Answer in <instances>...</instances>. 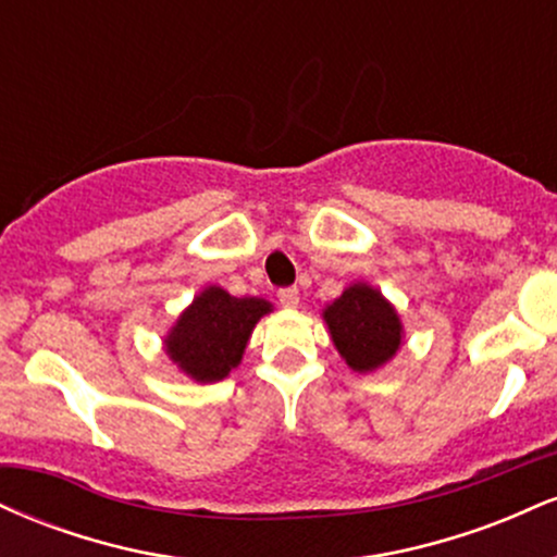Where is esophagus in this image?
<instances>
[{
    "mask_svg": "<svg viewBox=\"0 0 557 557\" xmlns=\"http://www.w3.org/2000/svg\"><path fill=\"white\" fill-rule=\"evenodd\" d=\"M277 298L285 309H296L298 300H300V293H298V287H283V290L277 293Z\"/></svg>",
    "mask_w": 557,
    "mask_h": 557,
    "instance_id": "esophagus-1",
    "label": "esophagus"
}]
</instances>
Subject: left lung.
<instances>
[{"label":"left lung","instance_id":"left-lung-1","mask_svg":"<svg viewBox=\"0 0 557 557\" xmlns=\"http://www.w3.org/2000/svg\"><path fill=\"white\" fill-rule=\"evenodd\" d=\"M322 319L332 345L354 372H376L398 356L403 345L400 314L374 285L350 283L324 306Z\"/></svg>","mask_w":557,"mask_h":557}]
</instances>
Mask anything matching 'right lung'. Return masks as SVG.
Here are the masks:
<instances>
[{
    "label": "right lung",
    "instance_id": "add662e5",
    "mask_svg": "<svg viewBox=\"0 0 557 557\" xmlns=\"http://www.w3.org/2000/svg\"><path fill=\"white\" fill-rule=\"evenodd\" d=\"M270 311V300L235 298L225 287L207 285L175 319L162 348L185 376L198 385H212L243 361L253 327Z\"/></svg>",
    "mask_w": 557,
    "mask_h": 557
}]
</instances>
